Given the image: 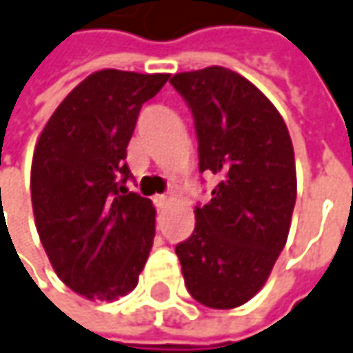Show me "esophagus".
<instances>
[{
	"label": "esophagus",
	"instance_id": "1",
	"mask_svg": "<svg viewBox=\"0 0 353 353\" xmlns=\"http://www.w3.org/2000/svg\"><path fill=\"white\" fill-rule=\"evenodd\" d=\"M154 203H157L158 208H164L170 203V196L168 195H157L154 196Z\"/></svg>",
	"mask_w": 353,
	"mask_h": 353
}]
</instances>
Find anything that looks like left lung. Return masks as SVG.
Segmentation results:
<instances>
[{"instance_id": "1", "label": "left lung", "mask_w": 353, "mask_h": 353, "mask_svg": "<svg viewBox=\"0 0 353 353\" xmlns=\"http://www.w3.org/2000/svg\"><path fill=\"white\" fill-rule=\"evenodd\" d=\"M195 119L199 170L218 177L177 243L189 294L212 309L247 303L284 249L296 205L294 146L274 104L245 77L212 65L170 79Z\"/></svg>"}]
</instances>
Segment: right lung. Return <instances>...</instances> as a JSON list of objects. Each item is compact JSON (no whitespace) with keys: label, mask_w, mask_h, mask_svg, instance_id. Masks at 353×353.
Returning <instances> with one entry per match:
<instances>
[{"label":"right lung","mask_w":353,"mask_h":353,"mask_svg":"<svg viewBox=\"0 0 353 353\" xmlns=\"http://www.w3.org/2000/svg\"><path fill=\"white\" fill-rule=\"evenodd\" d=\"M168 73L102 69L56 108L38 137L30 196L40 241L59 280L86 299L133 292L154 239L157 208L131 193L127 145Z\"/></svg>","instance_id":"obj_1"}]
</instances>
